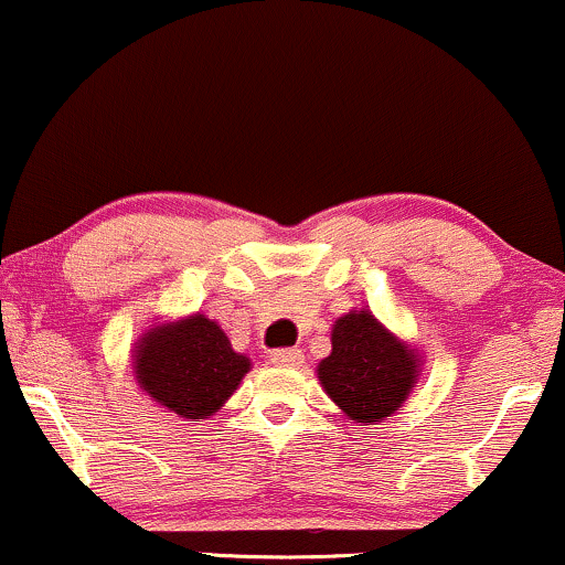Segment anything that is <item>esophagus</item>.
<instances>
[{
  "label": "esophagus",
  "mask_w": 565,
  "mask_h": 565,
  "mask_svg": "<svg viewBox=\"0 0 565 565\" xmlns=\"http://www.w3.org/2000/svg\"><path fill=\"white\" fill-rule=\"evenodd\" d=\"M271 364H277V366H301L303 364L301 348H280V351L271 353Z\"/></svg>",
  "instance_id": "34e87169"
}]
</instances>
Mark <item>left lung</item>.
Returning a JSON list of instances; mask_svg holds the SVG:
<instances>
[{"label":"left lung","mask_w":565,"mask_h":565,"mask_svg":"<svg viewBox=\"0 0 565 565\" xmlns=\"http://www.w3.org/2000/svg\"><path fill=\"white\" fill-rule=\"evenodd\" d=\"M319 382L359 424L395 414L416 380V356L369 311H351L332 327V353L319 364Z\"/></svg>","instance_id":"left-lung-1"}]
</instances>
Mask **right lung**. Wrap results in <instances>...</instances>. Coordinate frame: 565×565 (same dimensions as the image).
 <instances>
[{
	"label": "right lung",
	"instance_id": "1",
	"mask_svg": "<svg viewBox=\"0 0 565 565\" xmlns=\"http://www.w3.org/2000/svg\"><path fill=\"white\" fill-rule=\"evenodd\" d=\"M250 361L235 353L217 322L188 317L157 327L136 353L138 382L151 398L185 419H206L225 403Z\"/></svg>",
	"mask_w": 565,
	"mask_h": 565
}]
</instances>
